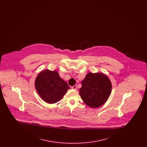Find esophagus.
Here are the masks:
<instances>
[{"instance_id":"obj_1","label":"esophagus","mask_w":147,"mask_h":147,"mask_svg":"<svg viewBox=\"0 0 147 147\" xmlns=\"http://www.w3.org/2000/svg\"><path fill=\"white\" fill-rule=\"evenodd\" d=\"M72 89H73V90H77V86L76 85H74V86H71V88Z\"/></svg>"}]
</instances>
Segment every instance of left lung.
<instances>
[{
	"instance_id": "1",
	"label": "left lung",
	"mask_w": 147,
	"mask_h": 147,
	"mask_svg": "<svg viewBox=\"0 0 147 147\" xmlns=\"http://www.w3.org/2000/svg\"><path fill=\"white\" fill-rule=\"evenodd\" d=\"M79 94L85 104L97 108L104 104L112 90V83L102 73H88L82 82Z\"/></svg>"
}]
</instances>
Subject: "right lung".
Here are the masks:
<instances>
[{
	"label": "right lung",
	"instance_id": "add662e5",
	"mask_svg": "<svg viewBox=\"0 0 147 147\" xmlns=\"http://www.w3.org/2000/svg\"><path fill=\"white\" fill-rule=\"evenodd\" d=\"M35 86L39 96L50 104L60 101L70 89L57 71L49 69L42 70L37 75Z\"/></svg>",
	"mask_w": 147,
	"mask_h": 147
}]
</instances>
